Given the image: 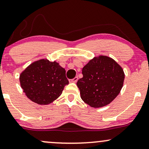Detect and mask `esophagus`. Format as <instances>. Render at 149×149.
Listing matches in <instances>:
<instances>
[{
    "label": "esophagus",
    "instance_id": "esophagus-1",
    "mask_svg": "<svg viewBox=\"0 0 149 149\" xmlns=\"http://www.w3.org/2000/svg\"><path fill=\"white\" fill-rule=\"evenodd\" d=\"M78 77H75L74 78L69 80V82H73V83H76V82H77V81H78Z\"/></svg>",
    "mask_w": 149,
    "mask_h": 149
}]
</instances>
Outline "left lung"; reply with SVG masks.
Wrapping results in <instances>:
<instances>
[{"label": "left lung", "mask_w": 149, "mask_h": 149, "mask_svg": "<svg viewBox=\"0 0 149 149\" xmlns=\"http://www.w3.org/2000/svg\"><path fill=\"white\" fill-rule=\"evenodd\" d=\"M82 73L83 77L77 82L80 97L94 108L111 102L120 93L125 80L122 67L105 56L91 60L82 68Z\"/></svg>", "instance_id": "obj_1"}]
</instances>
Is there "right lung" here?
I'll return each mask as SVG.
<instances>
[{"label":"right lung","instance_id":"add662e5","mask_svg":"<svg viewBox=\"0 0 149 149\" xmlns=\"http://www.w3.org/2000/svg\"><path fill=\"white\" fill-rule=\"evenodd\" d=\"M20 82L28 98L38 104H48L61 95L69 80L65 69L58 63L42 59L22 71Z\"/></svg>","mask_w":149,"mask_h":149}]
</instances>
